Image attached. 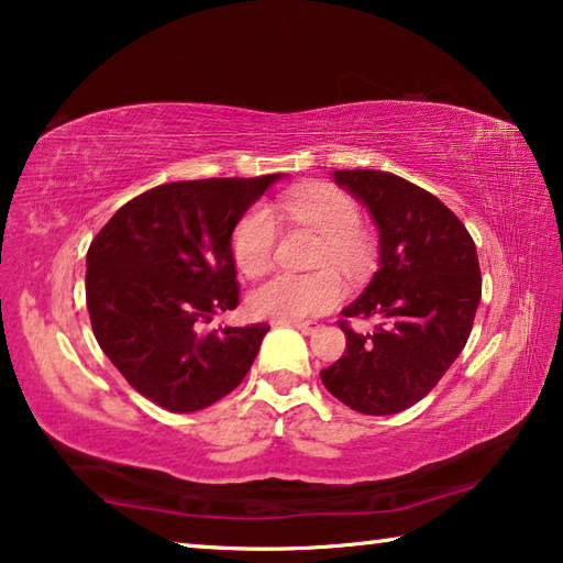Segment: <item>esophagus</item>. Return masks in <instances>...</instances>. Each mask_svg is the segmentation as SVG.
<instances>
[{
  "instance_id": "1",
  "label": "esophagus",
  "mask_w": 563,
  "mask_h": 563,
  "mask_svg": "<svg viewBox=\"0 0 563 563\" xmlns=\"http://www.w3.org/2000/svg\"><path fill=\"white\" fill-rule=\"evenodd\" d=\"M288 325H292V328H298L302 335H312V332H318V322L316 320H295V322H288Z\"/></svg>"
}]
</instances>
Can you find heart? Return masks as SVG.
Instances as JSON below:
<instances>
[{"label":"heart","instance_id":"heart-1","mask_svg":"<svg viewBox=\"0 0 563 563\" xmlns=\"http://www.w3.org/2000/svg\"><path fill=\"white\" fill-rule=\"evenodd\" d=\"M285 211L295 221L308 225L325 238L320 263L340 268H355L362 258L357 238L360 208L350 196L335 188H308L285 198ZM278 241V221L268 206H255L247 211L233 233V258L245 275L268 271ZM342 298L338 275L318 273L310 278L298 275H273L247 295V308L255 318L295 322L330 310Z\"/></svg>","mask_w":563,"mask_h":563}]
</instances>
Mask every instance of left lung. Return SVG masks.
Masks as SVG:
<instances>
[{"label": "left lung", "mask_w": 563, "mask_h": 563, "mask_svg": "<svg viewBox=\"0 0 563 563\" xmlns=\"http://www.w3.org/2000/svg\"><path fill=\"white\" fill-rule=\"evenodd\" d=\"M379 233V268L345 318H377L373 335L342 325V357L320 373L328 393L362 415L419 402L460 357L482 300L476 247L440 198L387 170H332Z\"/></svg>", "instance_id": "obj_1"}]
</instances>
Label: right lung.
<instances>
[{"instance_id":"right-lung-1","label":"right lung","mask_w":563,"mask_h":563,"mask_svg":"<svg viewBox=\"0 0 563 563\" xmlns=\"http://www.w3.org/2000/svg\"><path fill=\"white\" fill-rule=\"evenodd\" d=\"M283 174L178 180L121 206L87 253L93 335L126 383L168 412H198L243 383L271 328H218L238 308L233 231Z\"/></svg>"}]
</instances>
